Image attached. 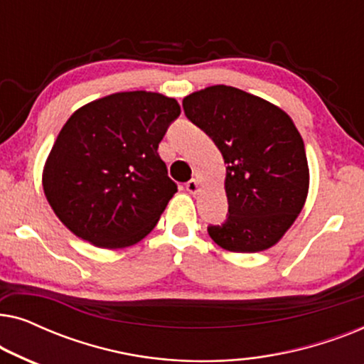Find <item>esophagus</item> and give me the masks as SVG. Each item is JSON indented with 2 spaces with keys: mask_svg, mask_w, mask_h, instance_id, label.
<instances>
[{
  "mask_svg": "<svg viewBox=\"0 0 364 364\" xmlns=\"http://www.w3.org/2000/svg\"><path fill=\"white\" fill-rule=\"evenodd\" d=\"M186 188H187V192L197 193L198 188H200V186H198V182L196 181V178H191V181H188V182L186 183Z\"/></svg>",
  "mask_w": 364,
  "mask_h": 364,
  "instance_id": "1",
  "label": "esophagus"
}]
</instances>
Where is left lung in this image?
Returning a JSON list of instances; mask_svg holds the SVG:
<instances>
[{"mask_svg": "<svg viewBox=\"0 0 364 364\" xmlns=\"http://www.w3.org/2000/svg\"><path fill=\"white\" fill-rule=\"evenodd\" d=\"M182 106L227 164L228 215L208 235L228 252L273 247L301 212L310 186L305 144L290 116L223 84L192 92Z\"/></svg>", "mask_w": 364, "mask_h": 364, "instance_id": "8db88e82", "label": "left lung"}]
</instances>
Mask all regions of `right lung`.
<instances>
[{
	"label": "right lung",
	"instance_id": "1",
	"mask_svg": "<svg viewBox=\"0 0 364 364\" xmlns=\"http://www.w3.org/2000/svg\"><path fill=\"white\" fill-rule=\"evenodd\" d=\"M181 114L159 92H116L77 109L49 152L43 188L59 220L101 248L141 242L157 225L177 183L159 142Z\"/></svg>",
	"mask_w": 364,
	"mask_h": 364
}]
</instances>
